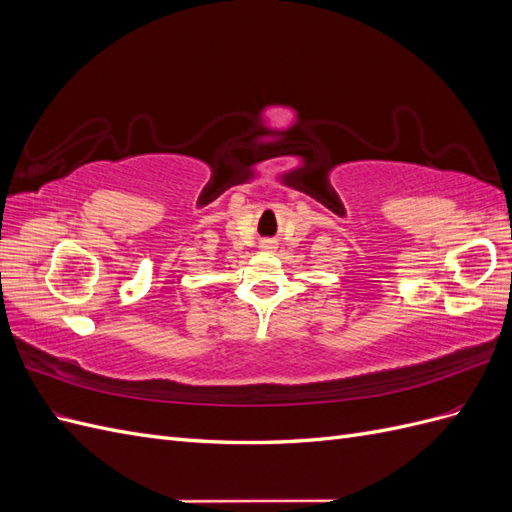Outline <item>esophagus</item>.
I'll use <instances>...</instances> for the list:
<instances>
[{
  "mask_svg": "<svg viewBox=\"0 0 512 512\" xmlns=\"http://www.w3.org/2000/svg\"><path fill=\"white\" fill-rule=\"evenodd\" d=\"M273 241H262V250H273Z\"/></svg>",
  "mask_w": 512,
  "mask_h": 512,
  "instance_id": "1",
  "label": "esophagus"
}]
</instances>
